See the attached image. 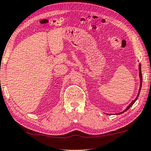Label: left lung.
I'll list each match as a JSON object with an SVG mask.
<instances>
[{
	"label": "left lung",
	"instance_id": "1",
	"mask_svg": "<svg viewBox=\"0 0 151 151\" xmlns=\"http://www.w3.org/2000/svg\"><path fill=\"white\" fill-rule=\"evenodd\" d=\"M139 78H140V88H139V93H138V94H137V96H136V97L135 98V100H133L132 102H131L130 104H129V105H128V107H127V108H126V109H124V110L122 111V112L118 113L117 114H122V113L125 112V111H127V109H129V108H130L131 107H132V106L133 105V104H134V103H135V102L136 101V100H137L138 97H139V95L140 91H141V86H142V81H143V79H142V73H141V63H140V64L139 65Z\"/></svg>",
	"mask_w": 151,
	"mask_h": 151
}]
</instances>
